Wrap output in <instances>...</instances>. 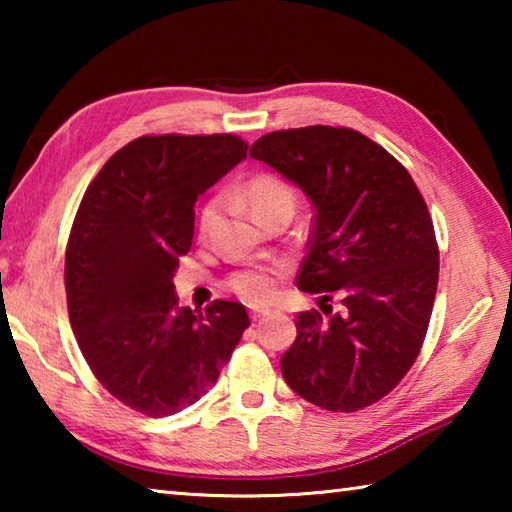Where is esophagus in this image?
<instances>
[{
  "label": "esophagus",
  "instance_id": "34e87169",
  "mask_svg": "<svg viewBox=\"0 0 512 512\" xmlns=\"http://www.w3.org/2000/svg\"><path fill=\"white\" fill-rule=\"evenodd\" d=\"M268 314H271V311H268V309H253V311H250V318H253V320H255V323H257V320H262V318H266Z\"/></svg>",
  "mask_w": 512,
  "mask_h": 512
}]
</instances>
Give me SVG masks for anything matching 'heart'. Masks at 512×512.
<instances>
[{
    "instance_id": "heart-1",
    "label": "heart",
    "mask_w": 512,
    "mask_h": 512,
    "mask_svg": "<svg viewBox=\"0 0 512 512\" xmlns=\"http://www.w3.org/2000/svg\"><path fill=\"white\" fill-rule=\"evenodd\" d=\"M244 198L255 219L273 212H293L296 207L293 187L275 173H257L250 178L244 185ZM216 214H219V201H210L201 214V232L210 230ZM228 287L246 302H266L275 291V277L266 268H248L232 275Z\"/></svg>"
}]
</instances>
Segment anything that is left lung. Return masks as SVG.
<instances>
[{"instance_id":"8db88e82","label":"left lung","mask_w":512,"mask_h":512,"mask_svg":"<svg viewBox=\"0 0 512 512\" xmlns=\"http://www.w3.org/2000/svg\"><path fill=\"white\" fill-rule=\"evenodd\" d=\"M314 205L298 287L318 309L296 318L282 377L307 402L350 413L400 384L427 334L438 244L427 203L384 146L352 128L275 131L250 146ZM336 295L342 309L326 302Z\"/></svg>"}]
</instances>
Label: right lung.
Here are the masks:
<instances>
[{"label": "right lung", "mask_w": 512, "mask_h": 512, "mask_svg": "<svg viewBox=\"0 0 512 512\" xmlns=\"http://www.w3.org/2000/svg\"><path fill=\"white\" fill-rule=\"evenodd\" d=\"M237 135H144L92 180L65 253L67 311L94 377L151 418L210 391L250 325L239 302L178 305L173 275L194 239V203L246 158Z\"/></svg>", "instance_id": "add662e5"}]
</instances>
